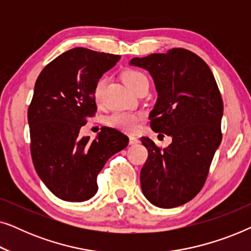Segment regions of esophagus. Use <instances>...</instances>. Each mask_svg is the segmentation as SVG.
I'll list each match as a JSON object with an SVG mask.
<instances>
[{
	"instance_id": "obj_1",
	"label": "esophagus",
	"mask_w": 251,
	"mask_h": 251,
	"mask_svg": "<svg viewBox=\"0 0 251 251\" xmlns=\"http://www.w3.org/2000/svg\"><path fill=\"white\" fill-rule=\"evenodd\" d=\"M139 143V139L135 136H130L129 137V144L130 145H136V144Z\"/></svg>"
}]
</instances>
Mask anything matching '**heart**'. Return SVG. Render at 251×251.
Instances as JSON below:
<instances>
[{
	"label": "heart",
	"mask_w": 251,
	"mask_h": 251,
	"mask_svg": "<svg viewBox=\"0 0 251 251\" xmlns=\"http://www.w3.org/2000/svg\"><path fill=\"white\" fill-rule=\"evenodd\" d=\"M122 78L125 83L135 91V89L142 84L144 81H147L146 75L142 73V72L137 70H128L122 74ZM106 85V78L100 77L96 82L95 89H94V99L97 105L102 104V94H104V89ZM143 115L139 113L133 112H115L112 115L107 118V125L111 126L112 128H115L118 130L125 132H135L138 129L139 123L142 122Z\"/></svg>",
	"instance_id": "1"
}]
</instances>
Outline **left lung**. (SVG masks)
Listing matches in <instances>:
<instances>
[{
  "label": "left lung",
  "instance_id": "obj_1",
  "mask_svg": "<svg viewBox=\"0 0 251 251\" xmlns=\"http://www.w3.org/2000/svg\"><path fill=\"white\" fill-rule=\"evenodd\" d=\"M130 65L152 75L157 100L150 114L151 128L173 138L163 150L149 137L140 138L149 151L140 171L142 191L156 207H178L203 187L221 145V92L208 65L190 50L174 48L133 58Z\"/></svg>",
  "mask_w": 251,
  "mask_h": 251
}]
</instances>
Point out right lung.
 Returning a JSON list of instances; mask_svg holds the SVG:
<instances>
[{
	"mask_svg": "<svg viewBox=\"0 0 251 251\" xmlns=\"http://www.w3.org/2000/svg\"><path fill=\"white\" fill-rule=\"evenodd\" d=\"M119 60L118 54L74 48L48 64L35 82L27 115L30 154L41 180L61 200L94 197L98 174L128 145V137L108 126L94 140L78 136L97 111L96 82Z\"/></svg>",
	"mask_w": 251,
	"mask_h": 251,
	"instance_id": "right-lung-1",
	"label": "right lung"
}]
</instances>
